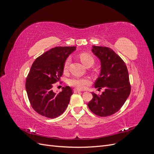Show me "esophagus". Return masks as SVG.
<instances>
[{
  "instance_id": "34e87169",
  "label": "esophagus",
  "mask_w": 154,
  "mask_h": 154,
  "mask_svg": "<svg viewBox=\"0 0 154 154\" xmlns=\"http://www.w3.org/2000/svg\"><path fill=\"white\" fill-rule=\"evenodd\" d=\"M73 91H74V93H78V92H82V91H79V90L76 89V88H74V89L73 90Z\"/></svg>"
}]
</instances>
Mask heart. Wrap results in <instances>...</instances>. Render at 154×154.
I'll return each instance as SVG.
<instances>
[{
	"instance_id": "obj_1",
	"label": "heart",
	"mask_w": 154,
	"mask_h": 154,
	"mask_svg": "<svg viewBox=\"0 0 154 154\" xmlns=\"http://www.w3.org/2000/svg\"><path fill=\"white\" fill-rule=\"evenodd\" d=\"M79 57L81 60L82 63L85 65V66H87L88 64L94 63V60L92 56L89 54L86 53H82L79 54ZM71 62V58L68 57L66 58V61L64 62L63 69L64 70H67L69 67V66ZM91 80L88 77H72L69 80V84L75 87L78 89L83 90L86 88L88 85L91 84Z\"/></svg>"
}]
</instances>
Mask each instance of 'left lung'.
<instances>
[{"mask_svg": "<svg viewBox=\"0 0 154 154\" xmlns=\"http://www.w3.org/2000/svg\"><path fill=\"white\" fill-rule=\"evenodd\" d=\"M92 53L100 60L101 73L94 83L95 88H104L101 95L92 92L88 103L92 112L100 117L115 114L122 108L131 91L129 74L125 63L109 48L94 45Z\"/></svg>", "mask_w": 154, "mask_h": 154, "instance_id": "left-lung-1", "label": "left lung"}]
</instances>
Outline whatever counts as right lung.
<instances>
[{
	"instance_id": "1",
	"label": "right lung",
	"mask_w": 154,
	"mask_h": 154,
	"mask_svg": "<svg viewBox=\"0 0 154 154\" xmlns=\"http://www.w3.org/2000/svg\"><path fill=\"white\" fill-rule=\"evenodd\" d=\"M75 49L74 46L52 48L32 64L26 80V89L32 108L40 115L55 118L67 107L73 94L72 88L63 87L62 92L56 94L53 87L62 76L66 58Z\"/></svg>"
}]
</instances>
